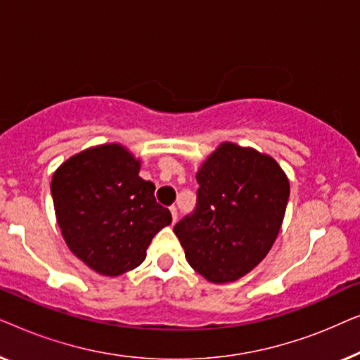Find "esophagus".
<instances>
[{"mask_svg":"<svg viewBox=\"0 0 360 360\" xmlns=\"http://www.w3.org/2000/svg\"><path fill=\"white\" fill-rule=\"evenodd\" d=\"M170 213H172V219H174V223H176V219H179V210H176V206H170Z\"/></svg>","mask_w":360,"mask_h":360,"instance_id":"34e87169","label":"esophagus"}]
</instances>
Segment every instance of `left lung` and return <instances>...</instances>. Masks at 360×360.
<instances>
[{
  "label": "left lung",
  "instance_id": "8db88e82",
  "mask_svg": "<svg viewBox=\"0 0 360 360\" xmlns=\"http://www.w3.org/2000/svg\"><path fill=\"white\" fill-rule=\"evenodd\" d=\"M196 208L175 224L188 264L213 283L234 282L269 254L290 184L270 155L223 142L196 174Z\"/></svg>",
  "mask_w": 360,
  "mask_h": 360
}]
</instances>
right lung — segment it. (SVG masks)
I'll use <instances>...</instances> for the list:
<instances>
[{"label":"right lung","mask_w":360,"mask_h":360,"mask_svg":"<svg viewBox=\"0 0 360 360\" xmlns=\"http://www.w3.org/2000/svg\"><path fill=\"white\" fill-rule=\"evenodd\" d=\"M139 169L141 160L126 147L103 144L70 157L52 176L53 208L68 249L106 277L144 262L152 238L172 223Z\"/></svg>","instance_id":"1"}]
</instances>
